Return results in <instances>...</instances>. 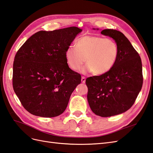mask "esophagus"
I'll list each match as a JSON object with an SVG mask.
<instances>
[{"mask_svg":"<svg viewBox=\"0 0 153 153\" xmlns=\"http://www.w3.org/2000/svg\"><path fill=\"white\" fill-rule=\"evenodd\" d=\"M85 80H86V78H85L84 76L81 77V82H82L83 83H85Z\"/></svg>","mask_w":153,"mask_h":153,"instance_id":"1","label":"esophagus"}]
</instances>
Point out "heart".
I'll return each instance as SVG.
<instances>
[{
  "mask_svg": "<svg viewBox=\"0 0 153 153\" xmlns=\"http://www.w3.org/2000/svg\"><path fill=\"white\" fill-rule=\"evenodd\" d=\"M119 53V46L113 39L85 35L77 39L75 46L66 48L65 56L67 65L72 70H79L85 60L87 65L81 70L82 73L102 75L113 68Z\"/></svg>",
  "mask_w": 153,
  "mask_h": 153,
  "instance_id": "obj_1",
  "label": "heart"
}]
</instances>
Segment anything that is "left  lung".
<instances>
[{"label":"left lung","instance_id":"1","mask_svg":"<svg viewBox=\"0 0 153 153\" xmlns=\"http://www.w3.org/2000/svg\"><path fill=\"white\" fill-rule=\"evenodd\" d=\"M101 34L114 39L119 57L113 68L105 74L88 77L87 100L97 115L108 117L128 110L136 101L143 85L140 56L121 32L104 29Z\"/></svg>","mask_w":153,"mask_h":153}]
</instances>
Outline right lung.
<instances>
[{
  "mask_svg": "<svg viewBox=\"0 0 153 153\" xmlns=\"http://www.w3.org/2000/svg\"><path fill=\"white\" fill-rule=\"evenodd\" d=\"M81 30L76 27L40 30L16 53L13 88L31 114L54 117L65 111L71 94L81 83V76L69 68L65 53Z\"/></svg>",
  "mask_w": 153,
  "mask_h": 153,
  "instance_id": "add662e5",
  "label": "right lung"
}]
</instances>
